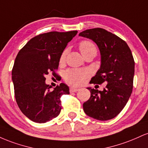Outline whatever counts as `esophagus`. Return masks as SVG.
Here are the masks:
<instances>
[{"label":"esophagus","mask_w":148,"mask_h":148,"mask_svg":"<svg viewBox=\"0 0 148 148\" xmlns=\"http://www.w3.org/2000/svg\"><path fill=\"white\" fill-rule=\"evenodd\" d=\"M79 90V88L72 87V88H69V92H77Z\"/></svg>","instance_id":"1"}]
</instances>
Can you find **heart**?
I'll use <instances>...</instances> for the list:
<instances>
[{
    "label": "heart",
    "instance_id": "1",
    "mask_svg": "<svg viewBox=\"0 0 148 148\" xmlns=\"http://www.w3.org/2000/svg\"><path fill=\"white\" fill-rule=\"evenodd\" d=\"M79 48L84 56H86L88 54L91 53H97V49L94 44L88 40H84L79 43ZM66 54L67 51H64L61 53L59 62L60 64L63 63L65 60ZM89 74L88 72L86 69H70L66 71L64 74V81L69 84L73 85V86H79L82 84L84 79L87 78Z\"/></svg>",
    "mask_w": 148,
    "mask_h": 148
}]
</instances>
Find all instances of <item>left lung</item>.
<instances>
[{
  "instance_id": "8db88e82",
  "label": "left lung",
  "mask_w": 148,
  "mask_h": 148,
  "mask_svg": "<svg viewBox=\"0 0 148 148\" xmlns=\"http://www.w3.org/2000/svg\"><path fill=\"white\" fill-rule=\"evenodd\" d=\"M79 36L89 38L97 45L101 66L91 81L107 85L102 91L88 88L90 97L83 104L86 115L98 120H111L121 112L133 89L134 60L126 42L100 28L88 29Z\"/></svg>"
}]
</instances>
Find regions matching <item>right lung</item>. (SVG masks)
Instances as JSON below:
<instances>
[{
	"label": "right lung",
	"instance_id": "1",
	"mask_svg": "<svg viewBox=\"0 0 148 148\" xmlns=\"http://www.w3.org/2000/svg\"><path fill=\"white\" fill-rule=\"evenodd\" d=\"M77 33L40 34L27 42L15 58L12 71L15 99L22 113L35 123H47L60 114V97L69 94V87L60 84L51 90L45 76L56 74L61 53Z\"/></svg>",
	"mask_w": 148,
	"mask_h": 148
}]
</instances>
